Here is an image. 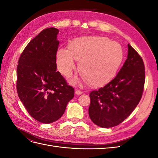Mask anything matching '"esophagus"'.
<instances>
[{
	"label": "esophagus",
	"instance_id": "esophagus-1",
	"mask_svg": "<svg viewBox=\"0 0 158 158\" xmlns=\"http://www.w3.org/2000/svg\"><path fill=\"white\" fill-rule=\"evenodd\" d=\"M75 94H76V95H81V94H82V91L79 90V89H76V91H75Z\"/></svg>",
	"mask_w": 158,
	"mask_h": 158
}]
</instances>
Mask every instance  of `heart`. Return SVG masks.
Wrapping results in <instances>:
<instances>
[{"mask_svg": "<svg viewBox=\"0 0 158 158\" xmlns=\"http://www.w3.org/2000/svg\"><path fill=\"white\" fill-rule=\"evenodd\" d=\"M60 73L69 78L79 61L78 71L89 86L102 87L113 79L123 63L124 52L121 45L103 36H84L72 40L68 50L56 52Z\"/></svg>", "mask_w": 158, "mask_h": 158, "instance_id": "heart-1", "label": "heart"}]
</instances>
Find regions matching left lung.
<instances>
[{
	"instance_id": "obj_1",
	"label": "left lung",
	"mask_w": 158,
	"mask_h": 158,
	"mask_svg": "<svg viewBox=\"0 0 158 158\" xmlns=\"http://www.w3.org/2000/svg\"><path fill=\"white\" fill-rule=\"evenodd\" d=\"M128 56L111 82L89 94V116L102 128L117 126L130 115L144 92L145 67L138 52L128 44Z\"/></svg>"
}]
</instances>
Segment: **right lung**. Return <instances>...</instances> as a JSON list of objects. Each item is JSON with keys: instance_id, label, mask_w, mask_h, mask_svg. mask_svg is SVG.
Listing matches in <instances>:
<instances>
[{"instance_id": "obj_1", "label": "right lung", "mask_w": 158, "mask_h": 158, "mask_svg": "<svg viewBox=\"0 0 158 158\" xmlns=\"http://www.w3.org/2000/svg\"><path fill=\"white\" fill-rule=\"evenodd\" d=\"M59 30H42L22 51L17 66L16 89L27 111L37 121L51 123L64 113L74 89L56 70Z\"/></svg>"}]
</instances>
